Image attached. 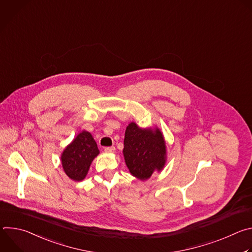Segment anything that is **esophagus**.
<instances>
[{"mask_svg":"<svg viewBox=\"0 0 252 252\" xmlns=\"http://www.w3.org/2000/svg\"><path fill=\"white\" fill-rule=\"evenodd\" d=\"M115 147H106L104 148V152L105 153H114L115 152Z\"/></svg>","mask_w":252,"mask_h":252,"instance_id":"esophagus-1","label":"esophagus"}]
</instances>
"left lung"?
<instances>
[{"label":"left lung","mask_w":252,"mask_h":252,"mask_svg":"<svg viewBox=\"0 0 252 252\" xmlns=\"http://www.w3.org/2000/svg\"><path fill=\"white\" fill-rule=\"evenodd\" d=\"M124 157L130 173L148 179L155 170L162 169L165 162V143L161 132L141 129L130 123L126 129Z\"/></svg>","instance_id":"obj_1"}]
</instances>
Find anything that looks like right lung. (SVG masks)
<instances>
[{
    "label": "right lung",
    "mask_w": 252,
    "mask_h": 252,
    "mask_svg": "<svg viewBox=\"0 0 252 252\" xmlns=\"http://www.w3.org/2000/svg\"><path fill=\"white\" fill-rule=\"evenodd\" d=\"M98 149L92 134L82 131L63 151L62 164L66 175L76 182L86 177L93 159L98 155Z\"/></svg>",
    "instance_id": "add662e5"
}]
</instances>
